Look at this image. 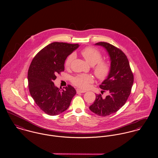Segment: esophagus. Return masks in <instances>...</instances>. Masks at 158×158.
<instances>
[{
	"label": "esophagus",
	"mask_w": 158,
	"mask_h": 158,
	"mask_svg": "<svg viewBox=\"0 0 158 158\" xmlns=\"http://www.w3.org/2000/svg\"><path fill=\"white\" fill-rule=\"evenodd\" d=\"M86 92V90H81V89H77V92L78 94H80V93H85V92Z\"/></svg>",
	"instance_id": "esophagus-1"
}]
</instances>
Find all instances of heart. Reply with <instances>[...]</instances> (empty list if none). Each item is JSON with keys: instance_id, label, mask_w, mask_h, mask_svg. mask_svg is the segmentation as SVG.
<instances>
[{"instance_id": "obj_1", "label": "heart", "mask_w": 158, "mask_h": 158, "mask_svg": "<svg viewBox=\"0 0 158 158\" xmlns=\"http://www.w3.org/2000/svg\"><path fill=\"white\" fill-rule=\"evenodd\" d=\"M81 53L85 60L90 65H94V72L100 80L105 79L111 71V65L108 61H102V55L97 48L88 47L81 50ZM74 58V55H70L65 61V67L69 68ZM94 81L93 77L89 74H79L74 77L72 81L73 85L81 89L89 87V84Z\"/></svg>"}]
</instances>
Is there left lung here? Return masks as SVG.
<instances>
[{
	"label": "left lung",
	"mask_w": 158,
	"mask_h": 158,
	"mask_svg": "<svg viewBox=\"0 0 158 158\" xmlns=\"http://www.w3.org/2000/svg\"><path fill=\"white\" fill-rule=\"evenodd\" d=\"M95 45L103 47L110 57V73L100 85L102 91H108L109 95L103 98L101 94H96L89 109L95 114L105 117L116 113L125 104L131 93L134 77L128 60L120 49L105 42Z\"/></svg>",
	"instance_id": "8db88e82"
}]
</instances>
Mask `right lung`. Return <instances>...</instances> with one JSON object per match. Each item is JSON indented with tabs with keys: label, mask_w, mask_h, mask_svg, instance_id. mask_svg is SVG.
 Wrapping results in <instances>:
<instances>
[{
	"label": "right lung",
	"mask_w": 158,
	"mask_h": 158,
	"mask_svg": "<svg viewBox=\"0 0 158 158\" xmlns=\"http://www.w3.org/2000/svg\"><path fill=\"white\" fill-rule=\"evenodd\" d=\"M78 44L55 42L41 50L33 59L28 71V88L36 104L44 113L56 115L70 106L76 90L70 85L60 90L54 85L56 75L64 70L68 56Z\"/></svg>",
	"instance_id": "obj_1"
}]
</instances>
